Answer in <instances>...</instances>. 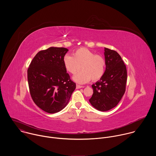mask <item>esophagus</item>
Wrapping results in <instances>:
<instances>
[{"mask_svg": "<svg viewBox=\"0 0 156 156\" xmlns=\"http://www.w3.org/2000/svg\"><path fill=\"white\" fill-rule=\"evenodd\" d=\"M81 87H83V86L78 85V84H76V89H80V88H81Z\"/></svg>", "mask_w": 156, "mask_h": 156, "instance_id": "obj_1", "label": "esophagus"}]
</instances>
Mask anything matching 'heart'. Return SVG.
I'll return each mask as SVG.
<instances>
[{"mask_svg":"<svg viewBox=\"0 0 156 156\" xmlns=\"http://www.w3.org/2000/svg\"><path fill=\"white\" fill-rule=\"evenodd\" d=\"M63 64L66 70L75 75L80 69L77 75L73 76V80L81 84L99 80L104 75L105 62L100 55L95 54L91 50L80 48L74 51L73 56L66 54L63 57Z\"/></svg>","mask_w":156,"mask_h":156,"instance_id":"obj_1","label":"heart"}]
</instances>
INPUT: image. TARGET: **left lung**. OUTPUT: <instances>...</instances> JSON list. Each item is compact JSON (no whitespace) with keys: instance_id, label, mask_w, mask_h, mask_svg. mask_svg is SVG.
<instances>
[{"instance_id":"8db88e82","label":"left lung","mask_w":156,"mask_h":156,"mask_svg":"<svg viewBox=\"0 0 156 156\" xmlns=\"http://www.w3.org/2000/svg\"><path fill=\"white\" fill-rule=\"evenodd\" d=\"M105 70L102 77L91 86L93 94L89 100L96 109L105 112L115 107L122 98L126 88L127 72L120 55L104 48Z\"/></svg>"}]
</instances>
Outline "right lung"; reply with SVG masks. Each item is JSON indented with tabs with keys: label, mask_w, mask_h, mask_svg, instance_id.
Here are the masks:
<instances>
[{
	"label": "right lung",
	"mask_w": 156,
	"mask_h": 156,
	"mask_svg": "<svg viewBox=\"0 0 156 156\" xmlns=\"http://www.w3.org/2000/svg\"><path fill=\"white\" fill-rule=\"evenodd\" d=\"M66 48L51 47L39 51L28 69L31 96L37 107L54 114L68 104L76 88L63 64Z\"/></svg>",
	"instance_id": "add662e5"
}]
</instances>
